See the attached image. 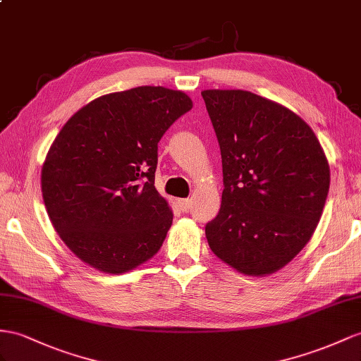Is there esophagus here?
<instances>
[{
  "mask_svg": "<svg viewBox=\"0 0 361 361\" xmlns=\"http://www.w3.org/2000/svg\"><path fill=\"white\" fill-rule=\"evenodd\" d=\"M178 207L183 210V212H189L192 209V201L190 200H180L178 201Z\"/></svg>",
  "mask_w": 361,
  "mask_h": 361,
  "instance_id": "esophagus-1",
  "label": "esophagus"
}]
</instances>
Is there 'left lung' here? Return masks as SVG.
Masks as SVG:
<instances>
[{
	"label": "left lung",
	"instance_id": "left-lung-1",
	"mask_svg": "<svg viewBox=\"0 0 361 361\" xmlns=\"http://www.w3.org/2000/svg\"><path fill=\"white\" fill-rule=\"evenodd\" d=\"M201 96L223 159L219 214L206 226L210 250L233 270L267 276L293 261L316 230L329 164L310 125L244 90Z\"/></svg>",
	"mask_w": 361,
	"mask_h": 361
}]
</instances>
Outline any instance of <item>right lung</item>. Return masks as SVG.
I'll use <instances>...</instances> for the list:
<instances>
[{
  "label": "right lung",
  "mask_w": 361,
  "mask_h": 361,
  "mask_svg": "<svg viewBox=\"0 0 361 361\" xmlns=\"http://www.w3.org/2000/svg\"><path fill=\"white\" fill-rule=\"evenodd\" d=\"M192 105L183 91L137 87L91 100L62 126L41 189L54 230L82 262L122 274L160 250L173 214L154 186L157 149Z\"/></svg>",
  "instance_id": "right-lung-1"
}]
</instances>
